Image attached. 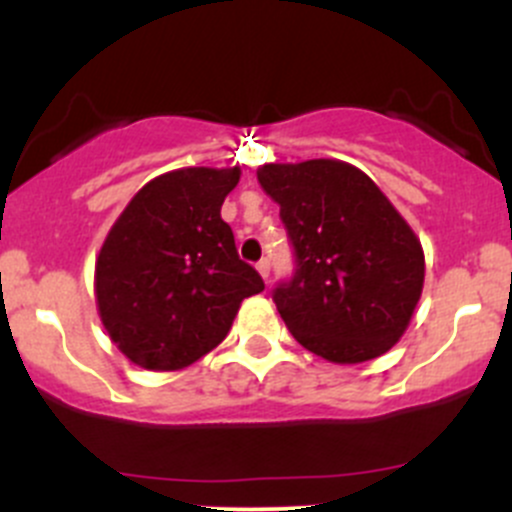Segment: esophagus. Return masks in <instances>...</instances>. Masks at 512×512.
Listing matches in <instances>:
<instances>
[{"label":"esophagus","mask_w":512,"mask_h":512,"mask_svg":"<svg viewBox=\"0 0 512 512\" xmlns=\"http://www.w3.org/2000/svg\"><path fill=\"white\" fill-rule=\"evenodd\" d=\"M257 272H260L262 280L267 282V277H270V260H260V262H257Z\"/></svg>","instance_id":"esophagus-1"}]
</instances>
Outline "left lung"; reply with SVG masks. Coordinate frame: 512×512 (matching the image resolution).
Segmentation results:
<instances>
[{"instance_id":"obj_1","label":"left lung","mask_w":512,"mask_h":512,"mask_svg":"<svg viewBox=\"0 0 512 512\" xmlns=\"http://www.w3.org/2000/svg\"><path fill=\"white\" fill-rule=\"evenodd\" d=\"M280 205L297 252V275L275 289L292 337L332 364L386 354L409 329L421 299V240L379 185L352 163L312 158L257 168Z\"/></svg>"}]
</instances>
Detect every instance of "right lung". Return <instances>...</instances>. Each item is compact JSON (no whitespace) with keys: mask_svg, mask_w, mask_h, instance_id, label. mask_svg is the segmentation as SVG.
I'll return each mask as SVG.
<instances>
[{"mask_svg":"<svg viewBox=\"0 0 512 512\" xmlns=\"http://www.w3.org/2000/svg\"><path fill=\"white\" fill-rule=\"evenodd\" d=\"M242 170L178 168L148 180L96 255L94 294L118 352L148 371H180L213 352L245 297L265 282L220 218Z\"/></svg>","mask_w":512,"mask_h":512,"instance_id":"1","label":"right lung"}]
</instances>
